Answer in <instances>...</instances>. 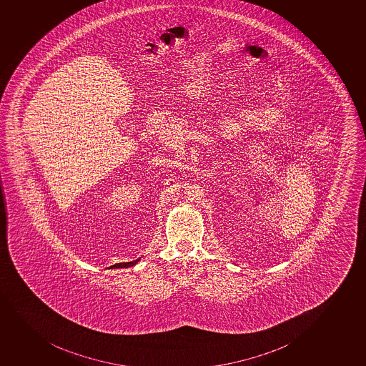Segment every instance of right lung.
I'll use <instances>...</instances> for the list:
<instances>
[{"label":"right lung","instance_id":"obj_1","mask_svg":"<svg viewBox=\"0 0 366 366\" xmlns=\"http://www.w3.org/2000/svg\"><path fill=\"white\" fill-rule=\"evenodd\" d=\"M139 259H137V260H135V262H119V264L113 265V267H114V269H117V267H130V266L135 265L136 262H139Z\"/></svg>","mask_w":366,"mask_h":366}]
</instances>
